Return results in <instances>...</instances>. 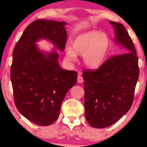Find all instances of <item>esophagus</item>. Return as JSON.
Segmentation results:
<instances>
[{"instance_id": "obj_1", "label": "esophagus", "mask_w": 147, "mask_h": 147, "mask_svg": "<svg viewBox=\"0 0 147 147\" xmlns=\"http://www.w3.org/2000/svg\"><path fill=\"white\" fill-rule=\"evenodd\" d=\"M83 81H84V80H83V78L82 77V76L78 75V83H80V84L82 83Z\"/></svg>"}]
</instances>
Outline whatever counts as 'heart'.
<instances>
[{
	"mask_svg": "<svg viewBox=\"0 0 147 147\" xmlns=\"http://www.w3.org/2000/svg\"><path fill=\"white\" fill-rule=\"evenodd\" d=\"M110 40L106 33L93 30L78 35L73 40L71 47L67 48L65 58L76 61L77 55H82L84 65L95 69L100 67L107 57Z\"/></svg>",
	"mask_w": 147,
	"mask_h": 147,
	"instance_id": "obj_1",
	"label": "heart"
}]
</instances>
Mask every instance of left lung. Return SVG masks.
I'll use <instances>...</instances> for the list:
<instances>
[{
  "label": "left lung",
  "instance_id": "left-lung-1",
  "mask_svg": "<svg viewBox=\"0 0 147 147\" xmlns=\"http://www.w3.org/2000/svg\"><path fill=\"white\" fill-rule=\"evenodd\" d=\"M114 41L124 53L114 55L96 70L83 71L85 116L94 128L110 126L131 107L139 76L138 60L131 38L121 23L110 21Z\"/></svg>",
  "mask_w": 147,
  "mask_h": 147
}]
</instances>
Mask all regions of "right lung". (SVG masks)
<instances>
[{
	"instance_id": "add662e5",
	"label": "right lung",
	"mask_w": 147,
	"mask_h": 147,
	"mask_svg": "<svg viewBox=\"0 0 147 147\" xmlns=\"http://www.w3.org/2000/svg\"><path fill=\"white\" fill-rule=\"evenodd\" d=\"M65 22L39 19L27 26L13 51L11 80L15 104L22 115L39 126L53 124L62 102L77 82L75 71L63 69L56 50L43 53L36 42L49 40L63 51L67 41Z\"/></svg>"
}]
</instances>
